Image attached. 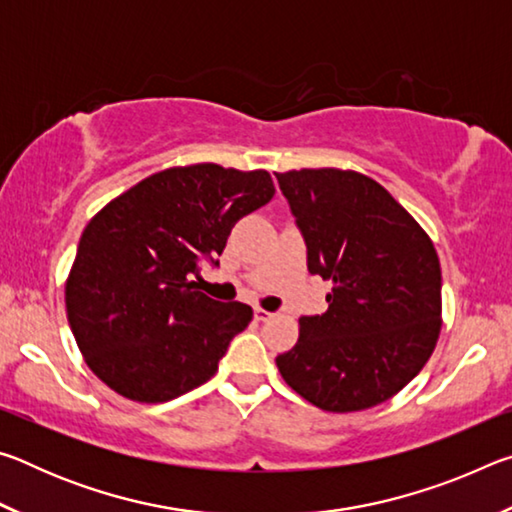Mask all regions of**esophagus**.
Masks as SVG:
<instances>
[{
    "instance_id": "1",
    "label": "esophagus",
    "mask_w": 512,
    "mask_h": 512,
    "mask_svg": "<svg viewBox=\"0 0 512 512\" xmlns=\"http://www.w3.org/2000/svg\"><path fill=\"white\" fill-rule=\"evenodd\" d=\"M275 314H271V311H266L262 307H255V320H259V323H266V320H271Z\"/></svg>"
}]
</instances>
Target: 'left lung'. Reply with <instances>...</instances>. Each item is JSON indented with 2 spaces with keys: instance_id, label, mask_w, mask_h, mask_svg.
Returning <instances> with one entry per match:
<instances>
[{
  "instance_id": "1",
  "label": "left lung",
  "mask_w": 512,
  "mask_h": 512,
  "mask_svg": "<svg viewBox=\"0 0 512 512\" xmlns=\"http://www.w3.org/2000/svg\"><path fill=\"white\" fill-rule=\"evenodd\" d=\"M305 237L309 273L332 282L329 307L300 318L275 359L318 409L352 413L391 400L429 361L443 327L433 241L377 180L350 169L275 173Z\"/></svg>"
}]
</instances>
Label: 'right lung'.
I'll list each match as a JSON object with an SVG mask.
<instances>
[{"label":"right lung","instance_id":"right-lung-1","mask_svg":"<svg viewBox=\"0 0 512 512\" xmlns=\"http://www.w3.org/2000/svg\"><path fill=\"white\" fill-rule=\"evenodd\" d=\"M273 194L264 169L201 162L153 173L92 216L67 275L65 307L76 345L103 384L155 404L214 377L253 309L212 300L192 275Z\"/></svg>","mask_w":512,"mask_h":512}]
</instances>
